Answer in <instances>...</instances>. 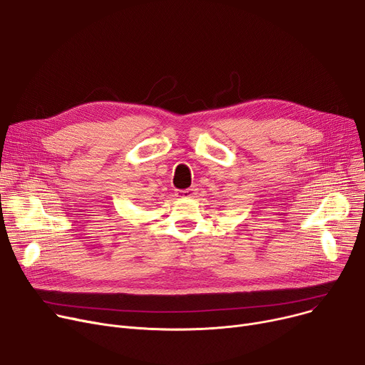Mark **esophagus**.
<instances>
[{
  "instance_id": "esophagus-1",
  "label": "esophagus",
  "mask_w": 365,
  "mask_h": 365,
  "mask_svg": "<svg viewBox=\"0 0 365 365\" xmlns=\"http://www.w3.org/2000/svg\"><path fill=\"white\" fill-rule=\"evenodd\" d=\"M197 195V188L196 187H190L185 190H178L177 196L181 199H190V197H195Z\"/></svg>"
}]
</instances>
